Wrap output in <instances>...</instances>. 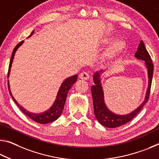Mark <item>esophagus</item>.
Here are the masks:
<instances>
[{
  "label": "esophagus",
  "instance_id": "1",
  "mask_svg": "<svg viewBox=\"0 0 159 159\" xmlns=\"http://www.w3.org/2000/svg\"><path fill=\"white\" fill-rule=\"evenodd\" d=\"M79 76H80V79H81L82 80H88L90 78V75L88 72L84 71V72L80 73Z\"/></svg>",
  "mask_w": 159,
  "mask_h": 159
}]
</instances>
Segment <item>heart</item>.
<instances>
[{
	"mask_svg": "<svg viewBox=\"0 0 159 159\" xmlns=\"http://www.w3.org/2000/svg\"><path fill=\"white\" fill-rule=\"evenodd\" d=\"M111 41H112L111 38H108L105 39V42H106V43L110 42ZM125 41H123L122 39L117 40V41H116L115 43L113 44V46L111 49V53H114L115 52H117L119 51V50L123 49V48L125 47Z\"/></svg>",
	"mask_w": 159,
	"mask_h": 159,
	"instance_id": "b5f03b06",
	"label": "heart"
}]
</instances>
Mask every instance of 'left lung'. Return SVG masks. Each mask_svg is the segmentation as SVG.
<instances>
[{
  "label": "left lung",
  "mask_w": 159,
  "mask_h": 159,
  "mask_svg": "<svg viewBox=\"0 0 159 159\" xmlns=\"http://www.w3.org/2000/svg\"><path fill=\"white\" fill-rule=\"evenodd\" d=\"M135 57L145 61V64L148 69V85L144 101L143 102L142 104L137 109H136L134 111L131 112L129 115H115L107 109L106 105L105 104L104 95H103V90L100 81L99 73H95L94 75H93L95 85H92L91 93L93 107H94V114L98 122L102 125L104 126V127L108 128H115L129 122V121L132 120L141 111L143 105L148 102L150 95L151 86H152L153 65L152 61V58H151L142 41L140 42V44L139 45L137 51L135 53Z\"/></svg>",
  "instance_id": "1"
}]
</instances>
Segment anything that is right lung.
<instances>
[{
	"instance_id": "add662e5",
	"label": "right lung",
	"mask_w": 159,
	"mask_h": 159,
	"mask_svg": "<svg viewBox=\"0 0 159 159\" xmlns=\"http://www.w3.org/2000/svg\"><path fill=\"white\" fill-rule=\"evenodd\" d=\"M33 32H34V31H32L31 34H30L29 37L31 36V35L33 34ZM22 43H23V41H21L20 42H19V43L16 45V47L14 48L13 51H12L11 59V61H10V64H9L7 77L9 76V74H10V71H11V65L12 63V60H13V58L15 56V54H16V52L17 51V48H18L20 46H21V44ZM77 77H78L77 75H73V76L67 78V79L62 83L61 87H60L59 92H58L56 100H55L54 105H53L51 107V108H49L47 111L44 112L43 113H39V114H35V113L30 112L27 111V110H25V108L20 106V105L17 103L16 99L13 98V96L12 95L11 90H10L8 81H7V85H8V90H9L10 95H11V97L12 98V100H14V102H16V104H17V106H18V107L20 109L21 111L23 112L25 115H26L27 117H29L30 118V119H32V120L35 121V122L39 123V124H47V123L54 122V121L57 120L58 118L61 116V113L63 112V110H64L68 92H69V90L70 89V88L72 87V85L74 84V83L77 80Z\"/></svg>"
}]
</instances>
